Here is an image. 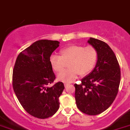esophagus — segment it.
Wrapping results in <instances>:
<instances>
[{"label":"esophagus","instance_id":"esophagus-1","mask_svg":"<svg viewBox=\"0 0 130 130\" xmlns=\"http://www.w3.org/2000/svg\"><path fill=\"white\" fill-rule=\"evenodd\" d=\"M69 83H66V84H65V88H66V87H67V86H69Z\"/></svg>","mask_w":130,"mask_h":130}]
</instances>
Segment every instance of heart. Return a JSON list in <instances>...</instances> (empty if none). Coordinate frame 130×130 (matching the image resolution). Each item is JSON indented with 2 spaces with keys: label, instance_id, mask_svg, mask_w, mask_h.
Returning <instances> with one entry per match:
<instances>
[{
  "label": "heart",
  "instance_id": "1",
  "mask_svg": "<svg viewBox=\"0 0 130 130\" xmlns=\"http://www.w3.org/2000/svg\"><path fill=\"white\" fill-rule=\"evenodd\" d=\"M61 56L53 54L50 57V64L55 72L61 71L66 63L69 62V69L61 72L57 79L63 83H71L80 74L86 76L92 71L98 59V52L94 47L71 45L62 49Z\"/></svg>",
  "mask_w": 130,
  "mask_h": 130
}]
</instances>
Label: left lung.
I'll list each match as a JSON object with an SVG mask.
<instances>
[{
	"mask_svg": "<svg viewBox=\"0 0 130 130\" xmlns=\"http://www.w3.org/2000/svg\"><path fill=\"white\" fill-rule=\"evenodd\" d=\"M88 43L96 50L98 59L92 72L75 84L76 104L88 115L101 114L110 106L118 92L120 69L114 52L101 40L90 38Z\"/></svg>",
	"mask_w": 130,
	"mask_h": 130,
	"instance_id": "obj_1",
	"label": "left lung"
}]
</instances>
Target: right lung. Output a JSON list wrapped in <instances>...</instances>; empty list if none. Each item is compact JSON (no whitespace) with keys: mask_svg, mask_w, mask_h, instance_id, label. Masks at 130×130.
<instances>
[{"mask_svg":"<svg viewBox=\"0 0 130 130\" xmlns=\"http://www.w3.org/2000/svg\"><path fill=\"white\" fill-rule=\"evenodd\" d=\"M59 42L38 40L20 53L13 69L12 86L17 99L32 116L45 119L59 108V97L65 89L62 82L48 87L55 78L50 57Z\"/></svg>","mask_w":130,"mask_h":130,"instance_id":"1","label":"right lung"}]
</instances>
